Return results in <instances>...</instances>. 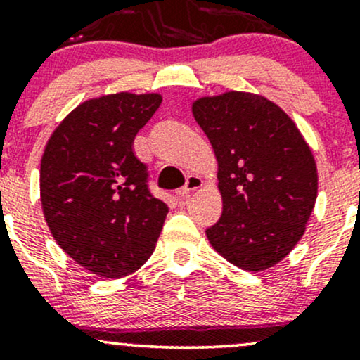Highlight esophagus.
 Wrapping results in <instances>:
<instances>
[{
  "mask_svg": "<svg viewBox=\"0 0 360 360\" xmlns=\"http://www.w3.org/2000/svg\"><path fill=\"white\" fill-rule=\"evenodd\" d=\"M200 188H203V179H201L200 176H194V174L188 176V179H186V184L179 189V191H177V198H179L181 201H184L186 198L189 196V194H191L193 191H196V189H200Z\"/></svg>",
  "mask_w": 360,
  "mask_h": 360,
  "instance_id": "obj_1",
  "label": "esophagus"
}]
</instances>
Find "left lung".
Instances as JSON below:
<instances>
[{
    "instance_id": "8db88e82",
    "label": "left lung",
    "mask_w": 360,
    "mask_h": 360,
    "mask_svg": "<svg viewBox=\"0 0 360 360\" xmlns=\"http://www.w3.org/2000/svg\"><path fill=\"white\" fill-rule=\"evenodd\" d=\"M193 115L218 160L221 217L206 229L213 249L245 271H264L295 249L316 201L308 143L278 105L250 93L201 98Z\"/></svg>"
}]
</instances>
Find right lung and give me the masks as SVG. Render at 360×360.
Segmentation results:
<instances>
[{"label":"right lung","mask_w":360,"mask_h":360,"mask_svg":"<svg viewBox=\"0 0 360 360\" xmlns=\"http://www.w3.org/2000/svg\"><path fill=\"white\" fill-rule=\"evenodd\" d=\"M160 94L118 93L71 111L40 162V200L60 249L101 278H123L155 249L169 212L148 189L134 139Z\"/></svg>","instance_id":"1"}]
</instances>
